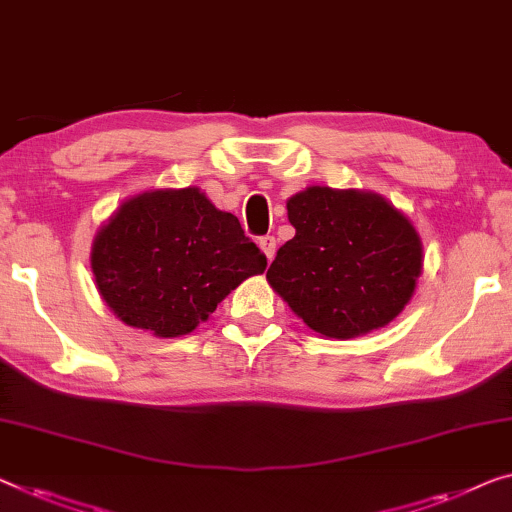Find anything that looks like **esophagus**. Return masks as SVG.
Wrapping results in <instances>:
<instances>
[{"instance_id": "esophagus-1", "label": "esophagus", "mask_w": 512, "mask_h": 512, "mask_svg": "<svg viewBox=\"0 0 512 512\" xmlns=\"http://www.w3.org/2000/svg\"><path fill=\"white\" fill-rule=\"evenodd\" d=\"M257 246H259V250H262V253L266 255V259H269V262H271L273 257H276V236H271V234L259 236Z\"/></svg>"}]
</instances>
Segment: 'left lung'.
I'll list each match as a JSON object with an SVG mask.
<instances>
[{"instance_id":"1","label":"left lung","mask_w":512,"mask_h":512,"mask_svg":"<svg viewBox=\"0 0 512 512\" xmlns=\"http://www.w3.org/2000/svg\"><path fill=\"white\" fill-rule=\"evenodd\" d=\"M294 239L266 280L312 331L354 338L402 312L423 269L421 239L386 200L312 186L287 202Z\"/></svg>"}]
</instances>
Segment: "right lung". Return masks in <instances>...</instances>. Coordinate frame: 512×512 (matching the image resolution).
Segmentation results:
<instances>
[{"label":"right lung","mask_w":512,"mask_h":512,"mask_svg":"<svg viewBox=\"0 0 512 512\" xmlns=\"http://www.w3.org/2000/svg\"><path fill=\"white\" fill-rule=\"evenodd\" d=\"M266 269V255L197 188L154 190L124 202L101 227L91 271L121 322L177 338Z\"/></svg>","instance_id":"add662e5"}]
</instances>
